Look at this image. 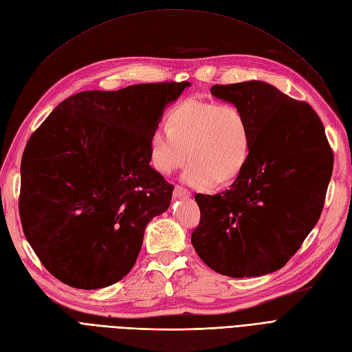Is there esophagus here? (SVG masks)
Returning a JSON list of instances; mask_svg holds the SVG:
<instances>
[{
    "label": "esophagus",
    "instance_id": "1",
    "mask_svg": "<svg viewBox=\"0 0 352 352\" xmlns=\"http://www.w3.org/2000/svg\"><path fill=\"white\" fill-rule=\"evenodd\" d=\"M173 195L176 199H182V198H190V192L184 189L182 186H176L173 190Z\"/></svg>",
    "mask_w": 352,
    "mask_h": 352
}]
</instances>
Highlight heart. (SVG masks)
<instances>
[{"label":"heart","instance_id":"heart-1","mask_svg":"<svg viewBox=\"0 0 352 352\" xmlns=\"http://www.w3.org/2000/svg\"><path fill=\"white\" fill-rule=\"evenodd\" d=\"M167 127H156L148 140L151 166L170 175L184 173L188 185L210 189L228 184L243 172L251 151V131L244 112L232 104L188 100L175 107Z\"/></svg>","mask_w":352,"mask_h":352}]
</instances>
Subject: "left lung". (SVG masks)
I'll return each instance as SVG.
<instances>
[{
  "label": "left lung",
  "instance_id": "left-lung-1",
  "mask_svg": "<svg viewBox=\"0 0 352 352\" xmlns=\"http://www.w3.org/2000/svg\"><path fill=\"white\" fill-rule=\"evenodd\" d=\"M210 94L244 112L251 151L230 189L195 196L201 222L192 245L223 276L277 272L320 217L333 166L325 129L311 105L263 80L214 85Z\"/></svg>",
  "mask_w": 352,
  "mask_h": 352
}]
</instances>
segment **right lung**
I'll return each instance as SVG.
<instances>
[{
    "label": "right lung",
    "mask_w": 352,
    "mask_h": 352,
    "mask_svg": "<svg viewBox=\"0 0 352 352\" xmlns=\"http://www.w3.org/2000/svg\"><path fill=\"white\" fill-rule=\"evenodd\" d=\"M189 82L85 91L56 107L21 160L27 241L67 286L101 289L133 269L147 223L173 186L150 166L148 140Z\"/></svg>",
    "instance_id": "obj_1"
}]
</instances>
